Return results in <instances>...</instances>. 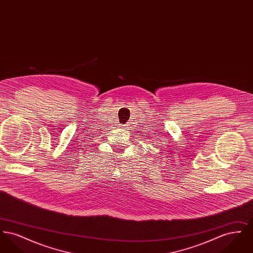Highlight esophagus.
<instances>
[{
  "mask_svg": "<svg viewBox=\"0 0 253 253\" xmlns=\"http://www.w3.org/2000/svg\"><path fill=\"white\" fill-rule=\"evenodd\" d=\"M123 126H124V127H123V128H127V127H128V126H129V124H126V125H123Z\"/></svg>",
  "mask_w": 253,
  "mask_h": 253,
  "instance_id": "esophagus-1",
  "label": "esophagus"
}]
</instances>
